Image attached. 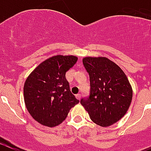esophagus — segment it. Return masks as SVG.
<instances>
[{"mask_svg": "<svg viewBox=\"0 0 151 151\" xmlns=\"http://www.w3.org/2000/svg\"><path fill=\"white\" fill-rule=\"evenodd\" d=\"M76 98H77V99H79V100H80V99H81V94H77V95H76Z\"/></svg>", "mask_w": 151, "mask_h": 151, "instance_id": "1", "label": "esophagus"}]
</instances>
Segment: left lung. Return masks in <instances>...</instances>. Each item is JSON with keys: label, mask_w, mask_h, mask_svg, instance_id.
Segmentation results:
<instances>
[{"label": "left lung", "mask_w": 151, "mask_h": 151, "mask_svg": "<svg viewBox=\"0 0 151 151\" xmlns=\"http://www.w3.org/2000/svg\"><path fill=\"white\" fill-rule=\"evenodd\" d=\"M83 64L89 75V97L81 100L90 119L99 126H111L128 111L132 89L119 66L105 57H85Z\"/></svg>", "instance_id": "1"}]
</instances>
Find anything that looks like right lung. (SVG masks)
I'll return each instance as SVG.
<instances>
[{
    "label": "right lung",
    "mask_w": 151,
    "mask_h": 151,
    "mask_svg": "<svg viewBox=\"0 0 151 151\" xmlns=\"http://www.w3.org/2000/svg\"><path fill=\"white\" fill-rule=\"evenodd\" d=\"M77 61L74 55H55L40 63L24 85L25 106L32 117L43 126L62 123L70 108L79 103L65 78Z\"/></svg>",
    "instance_id": "1"
}]
</instances>
